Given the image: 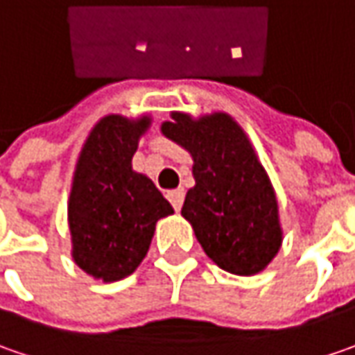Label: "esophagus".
Segmentation results:
<instances>
[{
    "label": "esophagus",
    "instance_id": "34e87169",
    "mask_svg": "<svg viewBox=\"0 0 355 355\" xmlns=\"http://www.w3.org/2000/svg\"><path fill=\"white\" fill-rule=\"evenodd\" d=\"M166 198L171 200V205H173V208L175 210H180V207H182V200H184V191L182 189H175V191H168L166 193Z\"/></svg>",
    "mask_w": 355,
    "mask_h": 355
}]
</instances>
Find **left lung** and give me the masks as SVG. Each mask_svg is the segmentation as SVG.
<instances>
[{
  "mask_svg": "<svg viewBox=\"0 0 355 355\" xmlns=\"http://www.w3.org/2000/svg\"><path fill=\"white\" fill-rule=\"evenodd\" d=\"M161 131L193 157L194 187L180 214L202 250L230 274L262 272L282 246V226L274 187L246 132L226 113L194 119L178 111Z\"/></svg>",
  "mask_w": 355,
  "mask_h": 355,
  "instance_id": "8db88e82",
  "label": "left lung"
}]
</instances>
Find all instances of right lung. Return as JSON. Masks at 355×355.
Masks as SVG:
<instances>
[{"label":"right lung","mask_w":355,"mask_h":355,"mask_svg":"<svg viewBox=\"0 0 355 355\" xmlns=\"http://www.w3.org/2000/svg\"><path fill=\"white\" fill-rule=\"evenodd\" d=\"M150 116L107 115L91 129L71 182V256L103 282L127 278L147 256L157 223L173 214L155 182L132 171Z\"/></svg>","instance_id":"1"}]
</instances>
